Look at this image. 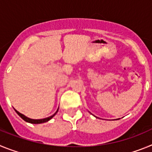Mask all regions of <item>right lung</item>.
<instances>
[{
    "label": "right lung",
    "instance_id": "right-lung-1",
    "mask_svg": "<svg viewBox=\"0 0 152 152\" xmlns=\"http://www.w3.org/2000/svg\"><path fill=\"white\" fill-rule=\"evenodd\" d=\"M14 110H15V109H14ZM58 110V109L57 111H56V112L55 113L53 114L52 116H49V117H47V118H45V119H30V118L26 117V116H24L23 114L20 113H19L18 111L16 110H15L16 113H17L19 116H20V117L23 119L24 121H26V122H27V123H33V124H40V123H45V122H48L49 120H50V119H52V118L53 117V116H54L56 113H57Z\"/></svg>",
    "mask_w": 152,
    "mask_h": 152
}]
</instances>
